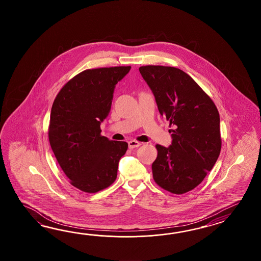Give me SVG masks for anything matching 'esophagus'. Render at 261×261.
Instances as JSON below:
<instances>
[{
    "instance_id": "obj_1",
    "label": "esophagus",
    "mask_w": 261,
    "mask_h": 261,
    "mask_svg": "<svg viewBox=\"0 0 261 261\" xmlns=\"http://www.w3.org/2000/svg\"><path fill=\"white\" fill-rule=\"evenodd\" d=\"M141 144H141V143H139L137 141H135V140H132V141H129V142H128V148H129V149H133V148L139 147Z\"/></svg>"
}]
</instances>
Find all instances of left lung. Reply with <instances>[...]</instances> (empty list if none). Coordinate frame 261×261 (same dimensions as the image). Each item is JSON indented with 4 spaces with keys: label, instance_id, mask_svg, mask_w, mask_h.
<instances>
[{
    "label": "left lung",
    "instance_id": "1",
    "mask_svg": "<svg viewBox=\"0 0 261 261\" xmlns=\"http://www.w3.org/2000/svg\"><path fill=\"white\" fill-rule=\"evenodd\" d=\"M140 73L155 96L158 109L173 129L169 147L156 144L152 164L155 183L173 194L199 186L221 150L217 106L188 73L174 67L147 65Z\"/></svg>",
    "mask_w": 261,
    "mask_h": 261
}]
</instances>
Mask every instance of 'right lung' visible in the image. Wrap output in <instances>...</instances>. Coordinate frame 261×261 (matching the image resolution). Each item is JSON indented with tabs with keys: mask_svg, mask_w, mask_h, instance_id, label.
<instances>
[{
	"mask_svg": "<svg viewBox=\"0 0 261 261\" xmlns=\"http://www.w3.org/2000/svg\"><path fill=\"white\" fill-rule=\"evenodd\" d=\"M130 66L86 70L58 93L50 114L48 138L62 171L73 187L96 193L115 182L126 142L100 135V123L111 110L117 82Z\"/></svg>",
	"mask_w": 261,
	"mask_h": 261,
	"instance_id": "right-lung-1",
	"label": "right lung"
}]
</instances>
